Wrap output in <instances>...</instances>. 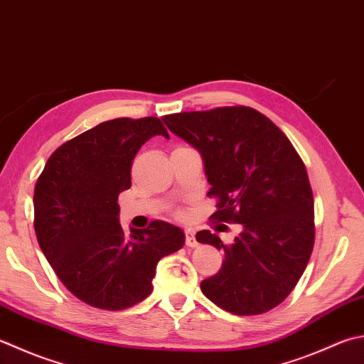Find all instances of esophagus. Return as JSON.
<instances>
[{
	"instance_id": "34e87169",
	"label": "esophagus",
	"mask_w": 364,
	"mask_h": 364,
	"mask_svg": "<svg viewBox=\"0 0 364 364\" xmlns=\"http://www.w3.org/2000/svg\"><path fill=\"white\" fill-rule=\"evenodd\" d=\"M184 235H186V246L188 247H196L197 241H196L194 233H192L191 230H186V232H184Z\"/></svg>"
}]
</instances>
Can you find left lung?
<instances>
[{"instance_id": "left-lung-1", "label": "left lung", "mask_w": 364, "mask_h": 364, "mask_svg": "<svg viewBox=\"0 0 364 364\" xmlns=\"http://www.w3.org/2000/svg\"><path fill=\"white\" fill-rule=\"evenodd\" d=\"M164 123L202 154L216 197L211 219L243 225L233 243L200 230L198 243L224 252L203 295L237 316L281 304L300 281L314 247V197L300 154L272 119L251 107L166 115ZM225 225H219L223 232Z\"/></svg>"}]
</instances>
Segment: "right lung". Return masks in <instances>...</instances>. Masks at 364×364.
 <instances>
[{
  "label": "right lung",
  "mask_w": 364,
  "mask_h": 364,
  "mask_svg": "<svg viewBox=\"0 0 364 364\" xmlns=\"http://www.w3.org/2000/svg\"><path fill=\"white\" fill-rule=\"evenodd\" d=\"M168 132L156 117L117 118L56 148L34 188V230L56 276L78 300L121 311L153 291L156 265L184 245V233L164 220L126 235L119 192L131 188L140 146Z\"/></svg>",
  "instance_id": "obj_1"
}]
</instances>
